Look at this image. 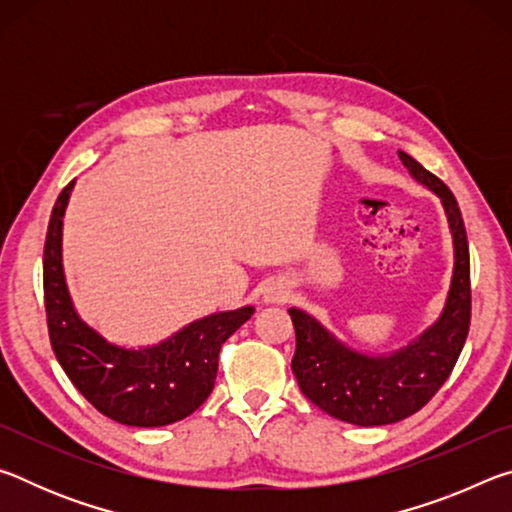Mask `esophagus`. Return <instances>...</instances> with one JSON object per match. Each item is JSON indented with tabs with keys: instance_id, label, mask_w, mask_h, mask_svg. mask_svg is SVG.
I'll return each mask as SVG.
<instances>
[{
	"instance_id": "obj_1",
	"label": "esophagus",
	"mask_w": 512,
	"mask_h": 512,
	"mask_svg": "<svg viewBox=\"0 0 512 512\" xmlns=\"http://www.w3.org/2000/svg\"><path fill=\"white\" fill-rule=\"evenodd\" d=\"M289 296H291V291L282 280L268 282L264 289V302H268V305H282V302L289 300Z\"/></svg>"
}]
</instances>
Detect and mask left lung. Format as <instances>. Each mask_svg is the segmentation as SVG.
<instances>
[{
    "mask_svg": "<svg viewBox=\"0 0 512 512\" xmlns=\"http://www.w3.org/2000/svg\"><path fill=\"white\" fill-rule=\"evenodd\" d=\"M397 153L411 176L445 207L454 239V275L443 314L404 348L366 354L341 343L307 311L289 309L296 327L291 370L300 391L327 415L359 427H381L418 413L452 375L470 332V246L461 210L443 180L411 155Z\"/></svg>",
    "mask_w": 512,
    "mask_h": 512,
    "instance_id": "8db88e82",
    "label": "left lung"
}]
</instances>
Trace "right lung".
Here are the masks:
<instances>
[{
	"label": "right lung",
	"mask_w": 512,
	"mask_h": 512,
	"mask_svg": "<svg viewBox=\"0 0 512 512\" xmlns=\"http://www.w3.org/2000/svg\"><path fill=\"white\" fill-rule=\"evenodd\" d=\"M74 180L51 210L42 280L51 348L69 381L94 409L128 427H164L192 415L212 393L221 345L255 307L194 320L169 339L131 350L103 339L76 314L63 273V216Z\"/></svg>",
	"instance_id": "right-lung-1"
}]
</instances>
